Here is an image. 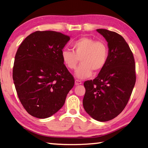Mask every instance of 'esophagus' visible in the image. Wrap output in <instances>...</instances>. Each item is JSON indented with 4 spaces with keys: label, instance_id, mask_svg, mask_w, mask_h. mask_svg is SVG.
Wrapping results in <instances>:
<instances>
[{
    "label": "esophagus",
    "instance_id": "34e87169",
    "mask_svg": "<svg viewBox=\"0 0 148 148\" xmlns=\"http://www.w3.org/2000/svg\"><path fill=\"white\" fill-rule=\"evenodd\" d=\"M82 82L80 81L79 79H76L75 80V84H76V86H78V85L82 84Z\"/></svg>",
    "mask_w": 148,
    "mask_h": 148
}]
</instances>
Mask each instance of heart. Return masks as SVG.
<instances>
[{"instance_id":"obj_1","label":"heart","mask_w":148,"mask_h":148,"mask_svg":"<svg viewBox=\"0 0 148 148\" xmlns=\"http://www.w3.org/2000/svg\"><path fill=\"white\" fill-rule=\"evenodd\" d=\"M71 47L72 51L64 49L62 51V59L70 70L76 69L80 59L82 64L76 71V76L79 79L90 77L92 71H100L106 63L108 50L104 42L81 37L72 42Z\"/></svg>"}]
</instances>
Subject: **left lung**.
I'll return each instance as SVG.
<instances>
[{
	"label": "left lung",
	"mask_w": 148,
	"mask_h": 148,
	"mask_svg": "<svg viewBox=\"0 0 148 148\" xmlns=\"http://www.w3.org/2000/svg\"><path fill=\"white\" fill-rule=\"evenodd\" d=\"M108 42L107 62L93 80L84 82L85 110L99 121H107L121 113L131 97L136 82L135 62L128 44L121 35L97 29Z\"/></svg>",
	"instance_id": "8db88e82"
}]
</instances>
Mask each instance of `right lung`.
Returning <instances> with one entry per match:
<instances>
[{"instance_id":"obj_1","label":"right lung","mask_w":148,"mask_h":148,"mask_svg":"<svg viewBox=\"0 0 148 148\" xmlns=\"http://www.w3.org/2000/svg\"><path fill=\"white\" fill-rule=\"evenodd\" d=\"M70 36L53 31H36L20 44L13 79L17 96L32 116L44 119L61 108L74 79L64 64L62 49Z\"/></svg>"}]
</instances>
